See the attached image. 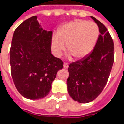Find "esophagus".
<instances>
[{"label":"esophagus","instance_id":"obj_1","mask_svg":"<svg viewBox=\"0 0 124 124\" xmlns=\"http://www.w3.org/2000/svg\"><path fill=\"white\" fill-rule=\"evenodd\" d=\"M68 67H69L68 64H67V63H63V67H64V68H65V69H67V68H68Z\"/></svg>","mask_w":124,"mask_h":124}]
</instances>
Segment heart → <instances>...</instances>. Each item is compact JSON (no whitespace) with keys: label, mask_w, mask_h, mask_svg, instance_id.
<instances>
[{"label":"heart","mask_w":124,"mask_h":124,"mask_svg":"<svg viewBox=\"0 0 124 124\" xmlns=\"http://www.w3.org/2000/svg\"><path fill=\"white\" fill-rule=\"evenodd\" d=\"M99 36L97 25L85 20H76L63 25L51 40L53 54L59 57L67 45L68 57L80 59L91 53Z\"/></svg>","instance_id":"heart-1"}]
</instances>
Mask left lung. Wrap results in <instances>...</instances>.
Returning <instances> with one entry per match:
<instances>
[{
  "mask_svg": "<svg viewBox=\"0 0 124 124\" xmlns=\"http://www.w3.org/2000/svg\"><path fill=\"white\" fill-rule=\"evenodd\" d=\"M99 30L98 40L91 53L70 64L67 90L74 101L80 103L93 101L106 85L114 61V46L111 35L104 25L90 16Z\"/></svg>",
  "mask_w": 124,
  "mask_h": 124,
  "instance_id": "8db88e82",
  "label": "left lung"
}]
</instances>
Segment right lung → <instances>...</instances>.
Listing matches in <instances>:
<instances>
[{
    "label": "right lung",
    "instance_id": "obj_1",
    "mask_svg": "<svg viewBox=\"0 0 124 124\" xmlns=\"http://www.w3.org/2000/svg\"><path fill=\"white\" fill-rule=\"evenodd\" d=\"M52 34L42 29L36 16L22 22L13 33L10 49L12 78L26 99L47 96L57 71L63 68V62L51 54Z\"/></svg>",
    "mask_w": 124,
    "mask_h": 124
}]
</instances>
